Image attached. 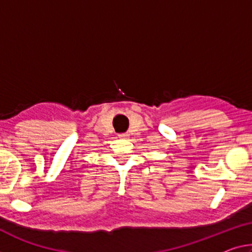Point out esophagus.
I'll use <instances>...</instances> for the list:
<instances>
[{
    "label": "esophagus",
    "mask_w": 252,
    "mask_h": 252,
    "mask_svg": "<svg viewBox=\"0 0 252 252\" xmlns=\"http://www.w3.org/2000/svg\"><path fill=\"white\" fill-rule=\"evenodd\" d=\"M118 136L121 138H128L129 134L128 133H121V134H118Z\"/></svg>",
    "instance_id": "1"
}]
</instances>
